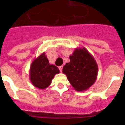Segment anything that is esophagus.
<instances>
[{
	"label": "esophagus",
	"mask_w": 125,
	"mask_h": 125,
	"mask_svg": "<svg viewBox=\"0 0 125 125\" xmlns=\"http://www.w3.org/2000/svg\"><path fill=\"white\" fill-rule=\"evenodd\" d=\"M62 67H63L62 66H59V69L60 70L61 72H62Z\"/></svg>",
	"instance_id": "1"
}]
</instances>
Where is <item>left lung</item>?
Wrapping results in <instances>:
<instances>
[{"mask_svg": "<svg viewBox=\"0 0 125 125\" xmlns=\"http://www.w3.org/2000/svg\"><path fill=\"white\" fill-rule=\"evenodd\" d=\"M69 59L70 62L62 68V73L76 91H86L97 79L98 67L96 60L84 47L76 48Z\"/></svg>", "mask_w": 125, "mask_h": 125, "instance_id": "8db88e82", "label": "left lung"}]
</instances>
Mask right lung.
<instances>
[{"label": "right lung", "mask_w": 125, "mask_h": 125, "mask_svg": "<svg viewBox=\"0 0 125 125\" xmlns=\"http://www.w3.org/2000/svg\"><path fill=\"white\" fill-rule=\"evenodd\" d=\"M59 73V69L54 65L49 64L45 52H43L32 62L29 79L33 86L44 89L49 86L55 75Z\"/></svg>", "instance_id": "add662e5"}]
</instances>
